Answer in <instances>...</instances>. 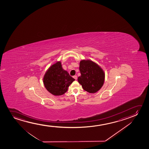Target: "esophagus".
<instances>
[{
	"mask_svg": "<svg viewBox=\"0 0 149 149\" xmlns=\"http://www.w3.org/2000/svg\"><path fill=\"white\" fill-rule=\"evenodd\" d=\"M73 77L75 80H77V76L76 75L73 76Z\"/></svg>",
	"mask_w": 149,
	"mask_h": 149,
	"instance_id": "esophagus-1",
	"label": "esophagus"
}]
</instances>
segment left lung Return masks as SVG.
Listing matches in <instances>:
<instances>
[{"instance_id":"left-lung-1","label":"left lung","mask_w":149,"mask_h":149,"mask_svg":"<svg viewBox=\"0 0 149 149\" xmlns=\"http://www.w3.org/2000/svg\"><path fill=\"white\" fill-rule=\"evenodd\" d=\"M81 76L78 81L86 92L95 93L98 92L104 84L105 74L97 63L90 60H82L80 62Z\"/></svg>"}]
</instances>
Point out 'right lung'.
I'll list each match as a JSON object with an SVG mask.
<instances>
[{
    "mask_svg": "<svg viewBox=\"0 0 149 149\" xmlns=\"http://www.w3.org/2000/svg\"><path fill=\"white\" fill-rule=\"evenodd\" d=\"M74 80L73 78L62 68L60 61L51 65L43 78L45 88L54 96H60L65 94L70 85Z\"/></svg>",
    "mask_w": 149,
    "mask_h": 149,
    "instance_id": "1",
    "label": "right lung"
}]
</instances>
